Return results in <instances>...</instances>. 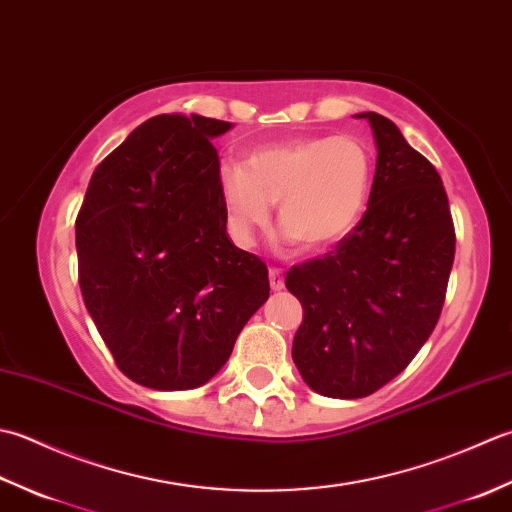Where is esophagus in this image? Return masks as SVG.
<instances>
[{
    "label": "esophagus",
    "mask_w": 512,
    "mask_h": 512,
    "mask_svg": "<svg viewBox=\"0 0 512 512\" xmlns=\"http://www.w3.org/2000/svg\"><path fill=\"white\" fill-rule=\"evenodd\" d=\"M269 285H271V289H274V291H280V289H283V287H285L283 271L276 269V267H271V269H269Z\"/></svg>",
    "instance_id": "34e87169"
}]
</instances>
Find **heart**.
<instances>
[{
  "label": "heart",
  "instance_id": "obj_1",
  "mask_svg": "<svg viewBox=\"0 0 512 512\" xmlns=\"http://www.w3.org/2000/svg\"><path fill=\"white\" fill-rule=\"evenodd\" d=\"M227 229L238 245H252L278 201L285 241L307 252L340 243L360 221L371 185V156L356 137H314L260 145L245 163L216 170Z\"/></svg>",
  "mask_w": 512,
  "mask_h": 512
}]
</instances>
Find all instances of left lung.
Masks as SVG:
<instances>
[{
	"instance_id": "obj_1",
	"label": "left lung",
	"mask_w": 512,
	"mask_h": 512,
	"mask_svg": "<svg viewBox=\"0 0 512 512\" xmlns=\"http://www.w3.org/2000/svg\"><path fill=\"white\" fill-rule=\"evenodd\" d=\"M367 119L378 159L362 221L336 252L287 271L302 305L291 358L311 391L367 398L406 369L444 305L455 229L440 174L398 125Z\"/></svg>"
}]
</instances>
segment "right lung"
<instances>
[{
    "instance_id": "obj_1",
    "label": "right lung",
    "mask_w": 512,
    "mask_h": 512,
    "mask_svg": "<svg viewBox=\"0 0 512 512\" xmlns=\"http://www.w3.org/2000/svg\"><path fill=\"white\" fill-rule=\"evenodd\" d=\"M232 123L159 114L99 163L77 216L79 287L141 387L210 382L269 298L267 267L227 238L212 139Z\"/></svg>"
}]
</instances>
